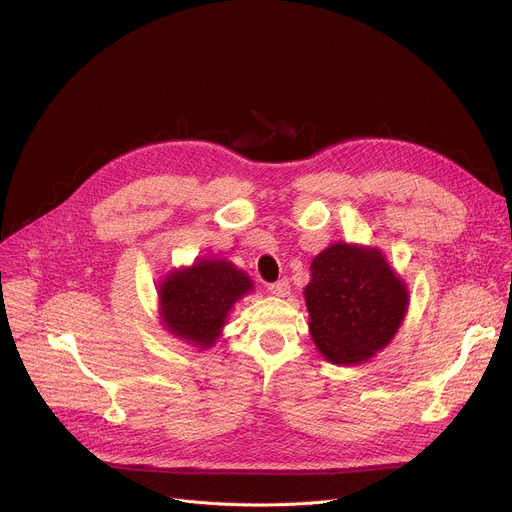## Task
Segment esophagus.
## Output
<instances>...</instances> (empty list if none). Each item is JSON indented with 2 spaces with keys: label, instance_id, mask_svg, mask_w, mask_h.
Listing matches in <instances>:
<instances>
[{
  "label": "esophagus",
  "instance_id": "34e87169",
  "mask_svg": "<svg viewBox=\"0 0 512 512\" xmlns=\"http://www.w3.org/2000/svg\"><path fill=\"white\" fill-rule=\"evenodd\" d=\"M267 289H269V294H273L277 298H285L289 294V279L283 277V279H279L275 283H269Z\"/></svg>",
  "mask_w": 512,
  "mask_h": 512
}]
</instances>
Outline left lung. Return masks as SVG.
Instances as JSON below:
<instances>
[{"label": "left lung", "instance_id": "left-lung-1", "mask_svg": "<svg viewBox=\"0 0 512 512\" xmlns=\"http://www.w3.org/2000/svg\"><path fill=\"white\" fill-rule=\"evenodd\" d=\"M310 269V334L326 360L360 364L395 338L409 291L377 247L334 243Z\"/></svg>", "mask_w": 512, "mask_h": 512}]
</instances>
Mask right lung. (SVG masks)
<instances>
[{
	"label": "right lung",
	"instance_id": "obj_1",
	"mask_svg": "<svg viewBox=\"0 0 512 512\" xmlns=\"http://www.w3.org/2000/svg\"><path fill=\"white\" fill-rule=\"evenodd\" d=\"M251 289V277L225 259L194 261L164 277L158 291L162 324L176 338L208 348Z\"/></svg>",
	"mask_w": 512,
	"mask_h": 512
}]
</instances>
